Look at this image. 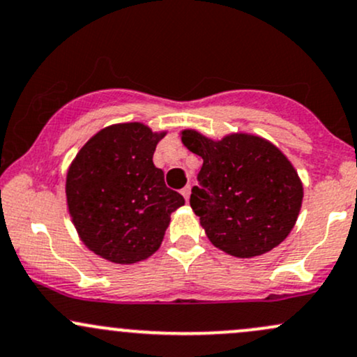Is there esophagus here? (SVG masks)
Instances as JSON below:
<instances>
[{
  "mask_svg": "<svg viewBox=\"0 0 357 357\" xmlns=\"http://www.w3.org/2000/svg\"><path fill=\"white\" fill-rule=\"evenodd\" d=\"M181 195L184 196V199H186V202H188V199H190V195H191V186H190V184H188V186H184V188H183V190H181Z\"/></svg>",
  "mask_w": 357,
  "mask_h": 357,
  "instance_id": "34e87169",
  "label": "esophagus"
}]
</instances>
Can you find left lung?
Segmentation results:
<instances>
[{"label": "left lung", "mask_w": 357, "mask_h": 357, "mask_svg": "<svg viewBox=\"0 0 357 357\" xmlns=\"http://www.w3.org/2000/svg\"><path fill=\"white\" fill-rule=\"evenodd\" d=\"M181 141L203 158L199 186L192 188L190 204L216 248L252 258L289 236L304 188L277 146L243 132L213 141L195 129H184Z\"/></svg>", "instance_id": "1"}]
</instances>
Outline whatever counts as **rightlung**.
<instances>
[{"label": "right lung", "instance_id": "add662e5", "mask_svg": "<svg viewBox=\"0 0 357 357\" xmlns=\"http://www.w3.org/2000/svg\"><path fill=\"white\" fill-rule=\"evenodd\" d=\"M166 132L142 122L114 124L85 142L67 171V206L85 247L114 264L130 265L161 247L171 213L184 204L154 166Z\"/></svg>", "mask_w": 357, "mask_h": 357}]
</instances>
